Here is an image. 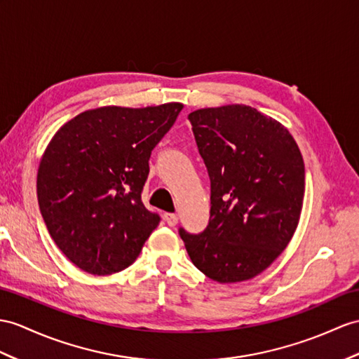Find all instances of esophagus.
I'll return each instance as SVG.
<instances>
[{
  "instance_id": "esophagus-1",
  "label": "esophagus",
  "mask_w": 359,
  "mask_h": 359,
  "mask_svg": "<svg viewBox=\"0 0 359 359\" xmlns=\"http://www.w3.org/2000/svg\"><path fill=\"white\" fill-rule=\"evenodd\" d=\"M164 221L168 222L169 226H175V225L178 224V216L175 215V213H165L164 215Z\"/></svg>"
}]
</instances>
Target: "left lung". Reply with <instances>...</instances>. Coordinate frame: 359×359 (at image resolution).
<instances>
[{
    "mask_svg": "<svg viewBox=\"0 0 359 359\" xmlns=\"http://www.w3.org/2000/svg\"><path fill=\"white\" fill-rule=\"evenodd\" d=\"M210 177V221L180 229L194 265L219 283L256 277L282 255L299 225L304 163L282 123L247 104L189 114Z\"/></svg>",
    "mask_w": 359,
    "mask_h": 359,
    "instance_id": "obj_1",
    "label": "left lung"
}]
</instances>
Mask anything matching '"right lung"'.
<instances>
[{
  "instance_id": "right-lung-1",
  "label": "right lung",
  "mask_w": 359,
  "mask_h": 359,
  "mask_svg": "<svg viewBox=\"0 0 359 359\" xmlns=\"http://www.w3.org/2000/svg\"><path fill=\"white\" fill-rule=\"evenodd\" d=\"M181 109H90L51 138L38 169V203L51 239L77 268L108 276L138 257L160 224L142 201L151 154Z\"/></svg>"
}]
</instances>
